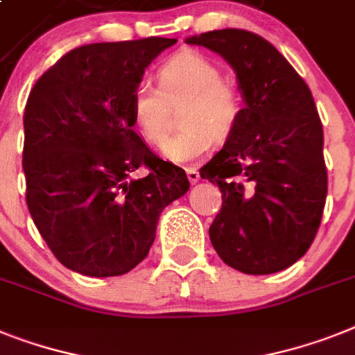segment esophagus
Segmentation results:
<instances>
[{
    "label": "esophagus",
    "instance_id": "esophagus-1",
    "mask_svg": "<svg viewBox=\"0 0 355 355\" xmlns=\"http://www.w3.org/2000/svg\"><path fill=\"white\" fill-rule=\"evenodd\" d=\"M184 172H187V178H189L190 183H198L199 181L198 168H194V166H187V168H184Z\"/></svg>",
    "mask_w": 355,
    "mask_h": 355
}]
</instances>
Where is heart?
Wrapping results in <instances>:
<instances>
[{"mask_svg":"<svg viewBox=\"0 0 355 355\" xmlns=\"http://www.w3.org/2000/svg\"><path fill=\"white\" fill-rule=\"evenodd\" d=\"M157 91L139 83L132 92V118L146 143L161 146L171 132L168 105L184 101L183 130L165 145L175 163L198 159L216 145H225L243 121L247 101L236 83L223 79L221 67L198 51H181L157 70Z\"/></svg>","mask_w":355,"mask_h":355,"instance_id":"obj_1","label":"heart"}]
</instances>
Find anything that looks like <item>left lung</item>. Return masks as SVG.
Returning <instances> with one entry per match:
<instances>
[{"label":"left lung","instance_id":"obj_1","mask_svg":"<svg viewBox=\"0 0 355 355\" xmlns=\"http://www.w3.org/2000/svg\"><path fill=\"white\" fill-rule=\"evenodd\" d=\"M187 43L223 55L247 101L236 134L199 171L223 198L209 228L212 247L243 274L285 270L314 241L329 189L312 92L285 55L254 32L210 31Z\"/></svg>","mask_w":355,"mask_h":355}]
</instances>
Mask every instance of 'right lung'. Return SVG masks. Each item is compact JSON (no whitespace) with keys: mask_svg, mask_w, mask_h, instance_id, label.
Wrapping results in <instances>:
<instances>
[{"mask_svg":"<svg viewBox=\"0 0 355 355\" xmlns=\"http://www.w3.org/2000/svg\"><path fill=\"white\" fill-rule=\"evenodd\" d=\"M171 37L90 43L32 87L23 127L26 205L55 259L92 277L127 274L150 250L161 210L189 190L183 168L132 130V92ZM147 175L132 180V171Z\"/></svg>","mask_w":355,"mask_h":355,"instance_id":"right-lung-1","label":"right lung"}]
</instances>
